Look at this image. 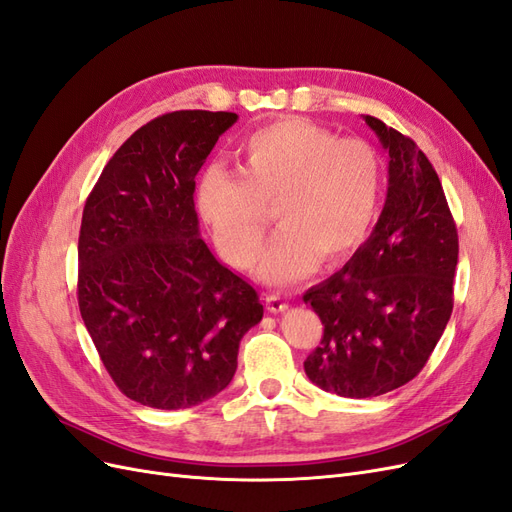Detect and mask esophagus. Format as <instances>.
<instances>
[{
	"instance_id": "34e87169",
	"label": "esophagus",
	"mask_w": 512,
	"mask_h": 512,
	"mask_svg": "<svg viewBox=\"0 0 512 512\" xmlns=\"http://www.w3.org/2000/svg\"><path fill=\"white\" fill-rule=\"evenodd\" d=\"M267 309L273 314H280V312H286L288 303L280 292H273V294H267Z\"/></svg>"
}]
</instances>
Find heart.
<instances>
[{
    "label": "heart",
    "instance_id": "heart-1",
    "mask_svg": "<svg viewBox=\"0 0 512 512\" xmlns=\"http://www.w3.org/2000/svg\"><path fill=\"white\" fill-rule=\"evenodd\" d=\"M237 168L209 166L196 185L198 213L220 254L252 269L273 207L280 232L258 275L286 284L322 265L348 260L367 239L382 200V162L361 138H335L307 119L254 130L237 149Z\"/></svg>",
    "mask_w": 512,
    "mask_h": 512
}]
</instances>
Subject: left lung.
Masks as SVG:
<instances>
[{
  "mask_svg": "<svg viewBox=\"0 0 512 512\" xmlns=\"http://www.w3.org/2000/svg\"><path fill=\"white\" fill-rule=\"evenodd\" d=\"M389 151V190L369 239L303 301L324 324L307 378L339 397H378L425 367L453 312L459 239L438 173L412 138L365 115Z\"/></svg>",
  "mask_w": 512,
  "mask_h": 512,
  "instance_id": "left-lung-1",
  "label": "left lung"
}]
</instances>
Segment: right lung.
I'll use <instances>...</instances> for the list:
<instances>
[{
	"mask_svg": "<svg viewBox=\"0 0 512 512\" xmlns=\"http://www.w3.org/2000/svg\"><path fill=\"white\" fill-rule=\"evenodd\" d=\"M237 113L175 111L138 128L104 166L79 235V309L117 389L158 410L224 391L258 292L211 254L196 175Z\"/></svg>",
	"mask_w": 512,
	"mask_h": 512,
	"instance_id": "right-lung-1",
	"label": "right lung"
}]
</instances>
